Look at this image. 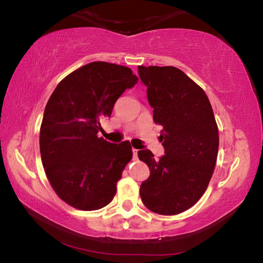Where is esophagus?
<instances>
[{
    "label": "esophagus",
    "instance_id": "obj_1",
    "mask_svg": "<svg viewBox=\"0 0 263 263\" xmlns=\"http://www.w3.org/2000/svg\"><path fill=\"white\" fill-rule=\"evenodd\" d=\"M132 152H133V158L137 159V157H138V149L132 148Z\"/></svg>",
    "mask_w": 263,
    "mask_h": 263
}]
</instances>
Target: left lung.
Listing matches in <instances>:
<instances>
[{
    "mask_svg": "<svg viewBox=\"0 0 263 263\" xmlns=\"http://www.w3.org/2000/svg\"><path fill=\"white\" fill-rule=\"evenodd\" d=\"M147 87L153 121L163 126L160 136L164 155L148 149L138 157L149 168L140 185L145 206L159 215H177L195 205L210 182L219 137L210 101L203 89L173 66H138Z\"/></svg>",
    "mask_w": 263,
    "mask_h": 263,
    "instance_id": "left-lung-1",
    "label": "left lung"
}]
</instances>
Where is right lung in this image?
Instances as JSON below:
<instances>
[{
    "instance_id": "add662e5",
    "label": "right lung",
    "mask_w": 263,
    "mask_h": 263,
    "mask_svg": "<svg viewBox=\"0 0 263 263\" xmlns=\"http://www.w3.org/2000/svg\"><path fill=\"white\" fill-rule=\"evenodd\" d=\"M137 82L125 66L94 61L67 75L48 100L39 136L42 162L57 195L73 208L99 210L112 201L132 148L97 133L101 119Z\"/></svg>"
}]
</instances>
